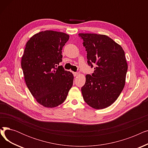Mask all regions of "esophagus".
Returning <instances> with one entry per match:
<instances>
[{
  "label": "esophagus",
  "mask_w": 148,
  "mask_h": 148,
  "mask_svg": "<svg viewBox=\"0 0 148 148\" xmlns=\"http://www.w3.org/2000/svg\"><path fill=\"white\" fill-rule=\"evenodd\" d=\"M73 74H74V76L75 77V76H77V75H78L79 73H75V72H73Z\"/></svg>",
  "instance_id": "1"
}]
</instances>
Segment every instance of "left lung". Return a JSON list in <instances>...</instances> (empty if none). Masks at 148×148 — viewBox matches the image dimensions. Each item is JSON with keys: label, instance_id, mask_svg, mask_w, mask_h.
<instances>
[{"label": "left lung", "instance_id": "8db88e82", "mask_svg": "<svg viewBox=\"0 0 148 148\" xmlns=\"http://www.w3.org/2000/svg\"><path fill=\"white\" fill-rule=\"evenodd\" d=\"M79 35L87 51L88 65H96L94 73L86 75V83L81 89L83 97L89 106L103 109L117 99L125 86L128 69L125 52L107 35Z\"/></svg>", "mask_w": 148, "mask_h": 148}]
</instances>
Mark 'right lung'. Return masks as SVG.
Here are the masks:
<instances>
[{
	"label": "right lung",
	"mask_w": 148,
	"mask_h": 148,
	"mask_svg": "<svg viewBox=\"0 0 148 148\" xmlns=\"http://www.w3.org/2000/svg\"><path fill=\"white\" fill-rule=\"evenodd\" d=\"M69 36L53 30L42 31L27 42L21 65L27 86L36 101L53 108L64 102L74 76L62 66V50Z\"/></svg>",
	"instance_id": "obj_1"
}]
</instances>
